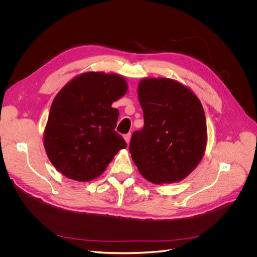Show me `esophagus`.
<instances>
[{
	"mask_svg": "<svg viewBox=\"0 0 257 257\" xmlns=\"http://www.w3.org/2000/svg\"><path fill=\"white\" fill-rule=\"evenodd\" d=\"M130 139H131V133H127V134H125L124 136V140L126 141V143L129 145V143H130Z\"/></svg>",
	"mask_w": 257,
	"mask_h": 257,
	"instance_id": "obj_1",
	"label": "esophagus"
}]
</instances>
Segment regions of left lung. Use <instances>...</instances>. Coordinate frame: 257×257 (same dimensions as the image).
I'll return each mask as SVG.
<instances>
[{
    "label": "left lung",
    "instance_id": "left-lung-1",
    "mask_svg": "<svg viewBox=\"0 0 257 257\" xmlns=\"http://www.w3.org/2000/svg\"><path fill=\"white\" fill-rule=\"evenodd\" d=\"M138 93L145 124L132 134L131 157L148 181L178 182L197 168L205 152L203 106L190 88L169 78H145Z\"/></svg>",
    "mask_w": 257,
    "mask_h": 257
}]
</instances>
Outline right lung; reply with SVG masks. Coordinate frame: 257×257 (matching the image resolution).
Returning a JSON list of instances; mask_svg holds the SVG:
<instances>
[{
	"mask_svg": "<svg viewBox=\"0 0 257 257\" xmlns=\"http://www.w3.org/2000/svg\"><path fill=\"white\" fill-rule=\"evenodd\" d=\"M123 76L88 72L71 80L54 99L44 134L47 155L65 177H99L127 144L114 131L118 110L112 103L127 92Z\"/></svg>",
	"mask_w": 257,
	"mask_h": 257,
	"instance_id": "obj_1",
	"label": "right lung"
}]
</instances>
